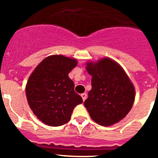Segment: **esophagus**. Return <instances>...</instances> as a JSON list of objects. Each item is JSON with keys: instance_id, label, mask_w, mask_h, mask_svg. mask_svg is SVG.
Returning a JSON list of instances; mask_svg holds the SVG:
<instances>
[{"instance_id": "esophagus-1", "label": "esophagus", "mask_w": 158, "mask_h": 158, "mask_svg": "<svg viewBox=\"0 0 158 158\" xmlns=\"http://www.w3.org/2000/svg\"><path fill=\"white\" fill-rule=\"evenodd\" d=\"M81 97H82V100H83V101H85V100H86V97H87V94H86V93H82L81 95Z\"/></svg>"}]
</instances>
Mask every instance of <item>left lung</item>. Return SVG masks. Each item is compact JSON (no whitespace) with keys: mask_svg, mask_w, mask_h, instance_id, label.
<instances>
[{"mask_svg":"<svg viewBox=\"0 0 158 158\" xmlns=\"http://www.w3.org/2000/svg\"><path fill=\"white\" fill-rule=\"evenodd\" d=\"M86 65L92 76V89L84 104L89 115L102 126L119 122L133 106L135 97L133 84L114 60L104 58Z\"/></svg>","mask_w":158,"mask_h":158,"instance_id":"obj_1","label":"left lung"}]
</instances>
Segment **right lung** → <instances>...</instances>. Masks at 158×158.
<instances>
[{
    "label": "right lung",
    "instance_id": "1",
    "mask_svg": "<svg viewBox=\"0 0 158 158\" xmlns=\"http://www.w3.org/2000/svg\"><path fill=\"white\" fill-rule=\"evenodd\" d=\"M77 65L74 58L51 55L40 62L26 85V96L33 113L43 123L58 127L68 123L75 106L82 104L74 91L69 73Z\"/></svg>",
    "mask_w": 158,
    "mask_h": 158
}]
</instances>
